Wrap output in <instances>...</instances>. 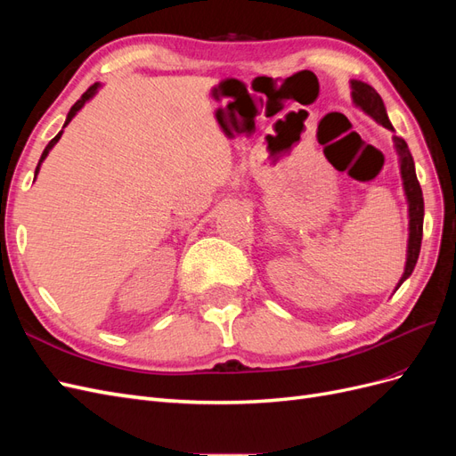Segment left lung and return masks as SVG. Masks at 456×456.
<instances>
[{
  "instance_id": "8db88e82",
  "label": "left lung",
  "mask_w": 456,
  "mask_h": 456,
  "mask_svg": "<svg viewBox=\"0 0 456 456\" xmlns=\"http://www.w3.org/2000/svg\"><path fill=\"white\" fill-rule=\"evenodd\" d=\"M352 99L360 106L363 112H367L372 119H377L380 126L386 129H392V123L386 116V108L380 99V94L372 89L370 86L363 84V81H352ZM394 142L397 148V154L402 156V178H403V188L409 201V247H407V265L405 272L399 280L397 287L402 285L409 275L415 270V265L420 255V243H422V224H424V198H422V188L419 184V178L415 173V161L409 151L407 142L402 136H394Z\"/></svg>"
}]
</instances>
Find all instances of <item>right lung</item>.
<instances>
[{"label": "right lung", "instance_id": "add662e5", "mask_svg": "<svg viewBox=\"0 0 456 456\" xmlns=\"http://www.w3.org/2000/svg\"><path fill=\"white\" fill-rule=\"evenodd\" d=\"M96 87H99V84H93L84 94H81V99L70 108V112H68V118H66V121H64V127L68 126V123H70L72 121V118L79 112V110H81V106H84L89 99H91V96L96 93ZM61 134H62V131L57 134V136H54V139L45 146V150H44V154H41V159H39V163H37V167H36V175H37V171H39V165H41V161H44L45 158H47V154H49V150L54 146V144H57L59 142V139H61Z\"/></svg>", "mask_w": 456, "mask_h": 456}]
</instances>
